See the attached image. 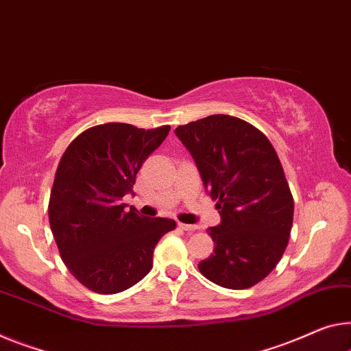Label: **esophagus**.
<instances>
[{"instance_id":"obj_1","label":"esophagus","mask_w":351,"mask_h":351,"mask_svg":"<svg viewBox=\"0 0 351 351\" xmlns=\"http://www.w3.org/2000/svg\"><path fill=\"white\" fill-rule=\"evenodd\" d=\"M179 228L182 230H186V232H194L197 229V226H190V224H183V223H179Z\"/></svg>"}]
</instances>
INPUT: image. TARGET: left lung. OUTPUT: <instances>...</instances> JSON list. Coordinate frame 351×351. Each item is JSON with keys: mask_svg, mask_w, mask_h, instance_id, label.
<instances>
[{"mask_svg": "<svg viewBox=\"0 0 351 351\" xmlns=\"http://www.w3.org/2000/svg\"><path fill=\"white\" fill-rule=\"evenodd\" d=\"M217 202L221 223L207 232L215 251L199 262L208 281L250 289L281 261L293 223V197L276 150L254 125L213 114L176 128Z\"/></svg>", "mask_w": 351, "mask_h": 351, "instance_id": "8db88e82", "label": "left lung"}]
</instances>
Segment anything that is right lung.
<instances>
[{"mask_svg":"<svg viewBox=\"0 0 351 351\" xmlns=\"http://www.w3.org/2000/svg\"><path fill=\"white\" fill-rule=\"evenodd\" d=\"M169 130L101 123L80 133L59 161L50 228L69 271L95 293H119L141 281L152 268L155 245L176 229L174 219L123 212L121 204Z\"/></svg>","mask_w":351,"mask_h":351,"instance_id":"1","label":"right lung"}]
</instances>
